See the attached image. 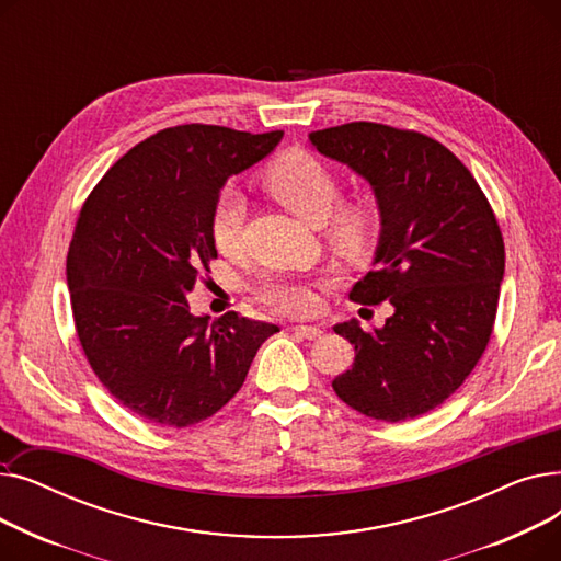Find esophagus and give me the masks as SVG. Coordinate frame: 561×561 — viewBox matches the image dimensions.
Segmentation results:
<instances>
[{"mask_svg":"<svg viewBox=\"0 0 561 561\" xmlns=\"http://www.w3.org/2000/svg\"><path fill=\"white\" fill-rule=\"evenodd\" d=\"M293 332L305 336V339H309V341H316V339L322 336V330L316 328V325H296V328H293Z\"/></svg>","mask_w":561,"mask_h":561,"instance_id":"obj_1","label":"esophagus"}]
</instances>
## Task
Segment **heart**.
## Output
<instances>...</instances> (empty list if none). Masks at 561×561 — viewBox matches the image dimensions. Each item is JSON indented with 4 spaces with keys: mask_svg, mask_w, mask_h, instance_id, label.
<instances>
[{
    "mask_svg": "<svg viewBox=\"0 0 561 561\" xmlns=\"http://www.w3.org/2000/svg\"><path fill=\"white\" fill-rule=\"evenodd\" d=\"M268 191L284 209L309 225H325L330 248L343 259L359 261L375 248L379 233V211L366 197L340 199L336 174L318 157L305 150H290L277 157L261 176ZM248 204L241 191L222 188L211 211V241L225 256L241 250V233ZM320 282L298 277H268L256 286L263 305L288 316H309L318 309Z\"/></svg>",
    "mask_w": 561,
    "mask_h": 561,
    "instance_id": "obj_1",
    "label": "heart"
}]
</instances>
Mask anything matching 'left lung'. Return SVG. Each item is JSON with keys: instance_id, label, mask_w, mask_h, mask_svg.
<instances>
[{"instance_id": "obj_1", "label": "left lung", "mask_w": 561, "mask_h": 561, "mask_svg": "<svg viewBox=\"0 0 561 561\" xmlns=\"http://www.w3.org/2000/svg\"><path fill=\"white\" fill-rule=\"evenodd\" d=\"M320 154L370 184L381 218L375 265L350 300L393 316L364 332L334 328L355 345L336 396L359 414L400 423L444 404L473 373L493 332L505 243L476 176L438 140L377 123L309 134Z\"/></svg>"}]
</instances>
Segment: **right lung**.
Here are the masks:
<instances>
[{"label": "right lung", "instance_id": "obj_1", "mask_svg": "<svg viewBox=\"0 0 561 561\" xmlns=\"http://www.w3.org/2000/svg\"><path fill=\"white\" fill-rule=\"evenodd\" d=\"M284 131L180 125L145 138L83 202L68 252L79 343L108 393L147 423L188 427L243 387L277 325L193 316L186 293L218 256L211 211L231 174Z\"/></svg>", "mask_w": 561, "mask_h": 561}]
</instances>
